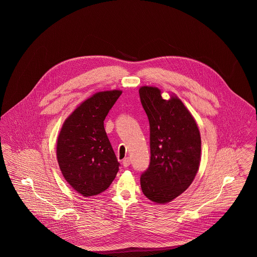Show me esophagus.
Listing matches in <instances>:
<instances>
[{
  "mask_svg": "<svg viewBox=\"0 0 257 257\" xmlns=\"http://www.w3.org/2000/svg\"><path fill=\"white\" fill-rule=\"evenodd\" d=\"M122 165H123L124 167H128V166L131 165V158L125 157V158L122 160Z\"/></svg>",
  "mask_w": 257,
  "mask_h": 257,
  "instance_id": "obj_1",
  "label": "esophagus"
}]
</instances>
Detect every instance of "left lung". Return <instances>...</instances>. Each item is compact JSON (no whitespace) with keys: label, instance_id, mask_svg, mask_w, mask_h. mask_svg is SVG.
<instances>
[{"label":"left lung","instance_id":"left-lung-1","mask_svg":"<svg viewBox=\"0 0 257 257\" xmlns=\"http://www.w3.org/2000/svg\"><path fill=\"white\" fill-rule=\"evenodd\" d=\"M142 86L140 96L150 125V164L141 177L145 196L156 204L173 201L194 181L201 162L198 124L173 93Z\"/></svg>","mask_w":257,"mask_h":257}]
</instances>
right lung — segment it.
I'll list each match as a JSON object with an SVG mask.
<instances>
[{
  "label": "right lung",
  "instance_id": "right-lung-1",
  "mask_svg": "<svg viewBox=\"0 0 257 257\" xmlns=\"http://www.w3.org/2000/svg\"><path fill=\"white\" fill-rule=\"evenodd\" d=\"M121 93L110 90L93 94L67 116L58 135L56 156L61 173L84 197L107 190L118 171L104 120Z\"/></svg>",
  "mask_w": 257,
  "mask_h": 257
}]
</instances>
